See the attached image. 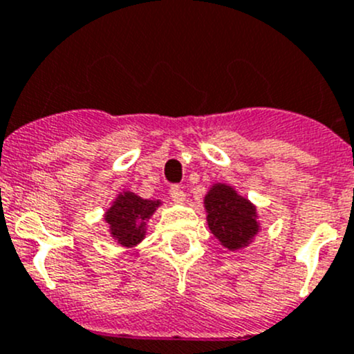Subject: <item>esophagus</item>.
Listing matches in <instances>:
<instances>
[{"mask_svg": "<svg viewBox=\"0 0 354 354\" xmlns=\"http://www.w3.org/2000/svg\"><path fill=\"white\" fill-rule=\"evenodd\" d=\"M169 195H171V198H173L176 203L187 202V193L181 189V187H178V185H173V187H171Z\"/></svg>", "mask_w": 354, "mask_h": 354, "instance_id": "obj_1", "label": "esophagus"}]
</instances>
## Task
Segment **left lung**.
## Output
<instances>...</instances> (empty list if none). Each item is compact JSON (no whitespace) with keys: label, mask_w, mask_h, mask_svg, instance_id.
Returning <instances> with one entry per match:
<instances>
[{"label":"left lung","mask_w":354,"mask_h":354,"mask_svg":"<svg viewBox=\"0 0 354 354\" xmlns=\"http://www.w3.org/2000/svg\"><path fill=\"white\" fill-rule=\"evenodd\" d=\"M203 205L208 229L229 251L249 245L259 232L256 207L229 185H214L207 192Z\"/></svg>","instance_id":"1"}]
</instances>
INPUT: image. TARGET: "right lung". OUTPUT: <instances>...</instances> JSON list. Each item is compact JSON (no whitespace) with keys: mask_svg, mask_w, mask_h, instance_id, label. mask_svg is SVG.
I'll return each mask as SVG.
<instances>
[{"mask_svg":"<svg viewBox=\"0 0 354 354\" xmlns=\"http://www.w3.org/2000/svg\"><path fill=\"white\" fill-rule=\"evenodd\" d=\"M159 205V200L140 198L132 192L118 193L105 212V222L110 225L111 237L124 248L137 245L146 237L147 221Z\"/></svg>","mask_w":354,"mask_h":354,"instance_id":"right-lung-1","label":"right lung"}]
</instances>
